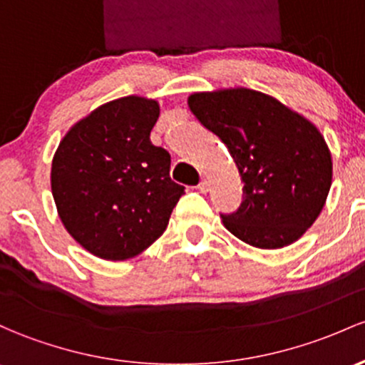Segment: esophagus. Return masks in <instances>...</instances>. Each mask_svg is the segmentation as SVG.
Wrapping results in <instances>:
<instances>
[{
	"mask_svg": "<svg viewBox=\"0 0 365 365\" xmlns=\"http://www.w3.org/2000/svg\"><path fill=\"white\" fill-rule=\"evenodd\" d=\"M209 187H210V182H209V179H205V178H203L202 181H200V184H198V190L202 191V193H207V191H209Z\"/></svg>",
	"mask_w": 365,
	"mask_h": 365,
	"instance_id": "esophagus-1",
	"label": "esophagus"
}]
</instances>
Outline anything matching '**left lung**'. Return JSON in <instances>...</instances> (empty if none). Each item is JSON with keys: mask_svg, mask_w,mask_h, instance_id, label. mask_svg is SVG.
Segmentation results:
<instances>
[{"mask_svg": "<svg viewBox=\"0 0 365 365\" xmlns=\"http://www.w3.org/2000/svg\"><path fill=\"white\" fill-rule=\"evenodd\" d=\"M187 106L228 148L244 202L222 215L230 233L257 249L299 240L322 212L332 156L319 128L275 97L244 87L195 92Z\"/></svg>", "mask_w": 365, "mask_h": 365, "instance_id": "1", "label": "left lung"}]
</instances>
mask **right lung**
Wrapping results in <instances>:
<instances>
[{
  "instance_id": "add662e5",
  "label": "right lung",
  "mask_w": 365,
  "mask_h": 365,
  "mask_svg": "<svg viewBox=\"0 0 365 365\" xmlns=\"http://www.w3.org/2000/svg\"><path fill=\"white\" fill-rule=\"evenodd\" d=\"M158 115L155 99H115L74 123L53 155L58 217L101 259L144 252L162 237L184 193L170 179V155L150 139Z\"/></svg>"
}]
</instances>
